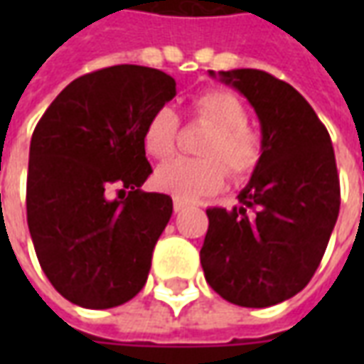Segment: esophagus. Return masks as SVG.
Here are the masks:
<instances>
[{"label": "esophagus", "instance_id": "obj_1", "mask_svg": "<svg viewBox=\"0 0 364 364\" xmlns=\"http://www.w3.org/2000/svg\"><path fill=\"white\" fill-rule=\"evenodd\" d=\"M185 208H187V205H185L183 200H179V198H175V200H173V210H175V213H183Z\"/></svg>", "mask_w": 364, "mask_h": 364}]
</instances>
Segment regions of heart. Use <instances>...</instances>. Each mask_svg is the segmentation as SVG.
Returning <instances> with one entry per match:
<instances>
[{"label": "heart", "instance_id": "b5f03b06", "mask_svg": "<svg viewBox=\"0 0 364 364\" xmlns=\"http://www.w3.org/2000/svg\"><path fill=\"white\" fill-rule=\"evenodd\" d=\"M191 111L213 127L198 148L205 158H173L161 164L154 175L159 191L187 203L222 189L226 183V169L236 179L250 175L259 166L263 154L259 132L247 124L244 103L234 93L224 90L205 91L193 99ZM177 130V112L169 105L158 107L144 127L146 151L158 159L171 156Z\"/></svg>", "mask_w": 364, "mask_h": 364}]
</instances>
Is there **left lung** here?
Instances as JSON below:
<instances>
[{
    "label": "left lung",
    "instance_id": "1",
    "mask_svg": "<svg viewBox=\"0 0 364 364\" xmlns=\"http://www.w3.org/2000/svg\"><path fill=\"white\" fill-rule=\"evenodd\" d=\"M250 101L261 124L259 166L240 206L208 208L200 247L206 282L224 300L267 308L310 282L339 214V177L328 130L292 85L261 70L208 72Z\"/></svg>",
    "mask_w": 364,
    "mask_h": 364
}]
</instances>
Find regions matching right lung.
<instances>
[{
    "label": "right lung",
    "mask_w": 364,
    "mask_h": 364,
    "mask_svg": "<svg viewBox=\"0 0 364 364\" xmlns=\"http://www.w3.org/2000/svg\"><path fill=\"white\" fill-rule=\"evenodd\" d=\"M175 93L173 77L154 68H103L70 83L36 124L28 232L44 274L74 304L114 308L146 284L173 200L140 191L151 173L142 134Z\"/></svg>",
    "instance_id": "obj_1"
}]
</instances>
